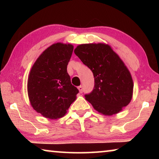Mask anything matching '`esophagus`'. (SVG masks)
I'll return each instance as SVG.
<instances>
[{
    "mask_svg": "<svg viewBox=\"0 0 159 159\" xmlns=\"http://www.w3.org/2000/svg\"><path fill=\"white\" fill-rule=\"evenodd\" d=\"M78 89H79V92H80V93H83V86H82V85H80V86H79V87H78Z\"/></svg>",
    "mask_w": 159,
    "mask_h": 159,
    "instance_id": "esophagus-1",
    "label": "esophagus"
}]
</instances>
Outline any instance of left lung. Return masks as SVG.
Listing matches in <instances>:
<instances>
[{
	"mask_svg": "<svg viewBox=\"0 0 159 159\" xmlns=\"http://www.w3.org/2000/svg\"><path fill=\"white\" fill-rule=\"evenodd\" d=\"M74 53L93 74L94 88L85 98L96 111L111 116L130 103L133 79L125 64L109 45H79Z\"/></svg>",
	"mask_w": 159,
	"mask_h": 159,
	"instance_id": "8db88e82",
	"label": "left lung"
}]
</instances>
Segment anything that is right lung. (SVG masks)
<instances>
[{"mask_svg":"<svg viewBox=\"0 0 159 159\" xmlns=\"http://www.w3.org/2000/svg\"><path fill=\"white\" fill-rule=\"evenodd\" d=\"M73 50L71 44L50 45L31 69L27 83L29 100L34 109L45 118L64 116L79 93L66 70Z\"/></svg>","mask_w":159,"mask_h":159,"instance_id":"add662e5","label":"right lung"}]
</instances>
